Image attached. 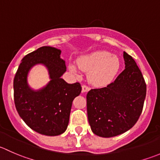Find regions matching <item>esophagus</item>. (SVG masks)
<instances>
[{
    "label": "esophagus",
    "mask_w": 160,
    "mask_h": 160,
    "mask_svg": "<svg viewBox=\"0 0 160 160\" xmlns=\"http://www.w3.org/2000/svg\"><path fill=\"white\" fill-rule=\"evenodd\" d=\"M90 90V88L88 87L87 85H82V92L85 93V92H88Z\"/></svg>",
    "instance_id": "obj_1"
}]
</instances>
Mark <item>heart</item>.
<instances>
[{
    "label": "heart",
    "instance_id": "1",
    "mask_svg": "<svg viewBox=\"0 0 160 160\" xmlns=\"http://www.w3.org/2000/svg\"><path fill=\"white\" fill-rule=\"evenodd\" d=\"M77 66L80 70L88 72V80L92 85L101 88L107 86L114 80L120 69V60L109 52L99 50L79 58ZM78 67L71 63L70 70L77 73Z\"/></svg>",
    "mask_w": 160,
    "mask_h": 160
}]
</instances>
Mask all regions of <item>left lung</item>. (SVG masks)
I'll return each mask as SVG.
<instances>
[{"instance_id":"obj_1","label":"left lung","mask_w":160,"mask_h":160,"mask_svg":"<svg viewBox=\"0 0 160 160\" xmlns=\"http://www.w3.org/2000/svg\"><path fill=\"white\" fill-rule=\"evenodd\" d=\"M125 69L106 88L87 94L88 122L98 136L110 138L135 125L142 111L146 84L133 58L124 52Z\"/></svg>"}]
</instances>
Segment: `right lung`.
Returning <instances> with one entry per match:
<instances>
[{
    "label": "right lung",
    "instance_id": "obj_1",
    "mask_svg": "<svg viewBox=\"0 0 160 160\" xmlns=\"http://www.w3.org/2000/svg\"><path fill=\"white\" fill-rule=\"evenodd\" d=\"M61 50L42 46L22 59L14 79V100L18 113L32 130L42 135L56 136L67 130L72 103L79 96L80 83H67L61 78L67 71ZM36 64L48 69L51 81L38 91L28 84L29 70Z\"/></svg>",
    "mask_w": 160,
    "mask_h": 160
}]
</instances>
